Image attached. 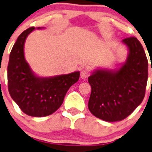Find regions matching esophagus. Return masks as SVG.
Listing matches in <instances>:
<instances>
[{
    "instance_id": "obj_1",
    "label": "esophagus",
    "mask_w": 152,
    "mask_h": 152,
    "mask_svg": "<svg viewBox=\"0 0 152 152\" xmlns=\"http://www.w3.org/2000/svg\"><path fill=\"white\" fill-rule=\"evenodd\" d=\"M89 75H90V73H89V72H88L87 70L86 69H83L81 71V72H80V77L82 79H86L87 78L88 76H89Z\"/></svg>"
}]
</instances>
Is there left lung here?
<instances>
[{"label":"left lung","mask_w":152,"mask_h":152,"mask_svg":"<svg viewBox=\"0 0 152 152\" xmlns=\"http://www.w3.org/2000/svg\"><path fill=\"white\" fill-rule=\"evenodd\" d=\"M122 42L128 51L126 60L118 68H96L88 77L91 86L88 108L105 121H122L145 97L148 62L143 47L134 37Z\"/></svg>","instance_id":"8db88e82"}]
</instances>
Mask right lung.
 Instances as JSON below:
<instances>
[{
  "mask_svg": "<svg viewBox=\"0 0 152 152\" xmlns=\"http://www.w3.org/2000/svg\"><path fill=\"white\" fill-rule=\"evenodd\" d=\"M29 28L18 38L11 49L7 66L9 94L20 109L31 117H45L56 111L66 93L80 78V71L54 76H39L33 72L25 57L27 37L35 29Z\"/></svg>",
  "mask_w": 152,
  "mask_h": 152,
  "instance_id": "right-lung-1",
  "label": "right lung"
}]
</instances>
